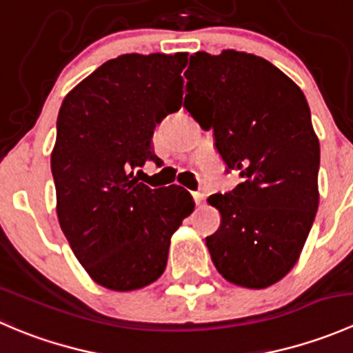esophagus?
Instances as JSON below:
<instances>
[{
  "label": "esophagus",
  "mask_w": 353,
  "mask_h": 353,
  "mask_svg": "<svg viewBox=\"0 0 353 353\" xmlns=\"http://www.w3.org/2000/svg\"><path fill=\"white\" fill-rule=\"evenodd\" d=\"M203 198H205V193H203V191H194L193 193V199L196 205H199V203L203 201Z\"/></svg>",
  "instance_id": "34e87169"
}]
</instances>
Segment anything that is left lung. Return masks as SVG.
Segmentation results:
<instances>
[{
	"label": "left lung",
	"instance_id": "obj_1",
	"mask_svg": "<svg viewBox=\"0 0 353 353\" xmlns=\"http://www.w3.org/2000/svg\"><path fill=\"white\" fill-rule=\"evenodd\" d=\"M184 108L243 183L208 203L222 215L206 237L220 275L266 288L297 263L319 205V141L301 88L259 56L227 49L196 52L186 73Z\"/></svg>",
	"mask_w": 353,
	"mask_h": 353
}]
</instances>
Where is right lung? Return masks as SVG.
Here are the masks:
<instances>
[{
  "instance_id": "right-lung-1",
  "label": "right lung",
  "mask_w": 353,
  "mask_h": 353,
  "mask_svg": "<svg viewBox=\"0 0 353 353\" xmlns=\"http://www.w3.org/2000/svg\"><path fill=\"white\" fill-rule=\"evenodd\" d=\"M188 52L109 59L63 101L51 170L63 234L99 285L130 292L163 273L170 237L194 210L181 186L152 190L131 170L155 160L157 124L183 104Z\"/></svg>"
}]
</instances>
